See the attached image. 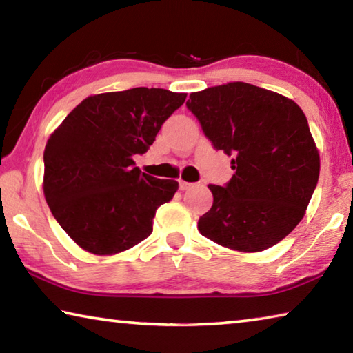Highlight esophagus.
Wrapping results in <instances>:
<instances>
[{"mask_svg": "<svg viewBox=\"0 0 353 353\" xmlns=\"http://www.w3.org/2000/svg\"><path fill=\"white\" fill-rule=\"evenodd\" d=\"M193 185L194 183L187 182V181H182V179H181V181H179V187H181V190H188V188L193 187Z\"/></svg>", "mask_w": 353, "mask_h": 353, "instance_id": "esophagus-1", "label": "esophagus"}]
</instances>
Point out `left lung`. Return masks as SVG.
<instances>
[{"mask_svg":"<svg viewBox=\"0 0 353 353\" xmlns=\"http://www.w3.org/2000/svg\"><path fill=\"white\" fill-rule=\"evenodd\" d=\"M187 107L213 146L232 155L225 187L208 185L213 205L198 229L238 252H260L291 234L319 179V151L294 101L246 82L190 94Z\"/></svg>","mask_w":353,"mask_h":353,"instance_id":"left-lung-1","label":"left lung"}]
</instances>
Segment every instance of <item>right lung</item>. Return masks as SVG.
<instances>
[{
    "instance_id": "obj_1",
    "label": "right lung",
    "mask_w": 353,
    "mask_h": 353,
    "mask_svg": "<svg viewBox=\"0 0 353 353\" xmlns=\"http://www.w3.org/2000/svg\"><path fill=\"white\" fill-rule=\"evenodd\" d=\"M187 93L137 87L77 104L45 146L43 193L52 216L77 246L115 255L152 232L155 210L179 188L135 166Z\"/></svg>"
}]
</instances>
